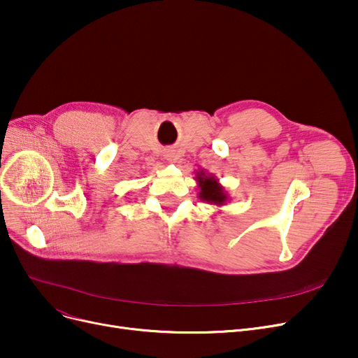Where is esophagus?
Returning a JSON list of instances; mask_svg holds the SVG:
<instances>
[{"label": "esophagus", "mask_w": 358, "mask_h": 358, "mask_svg": "<svg viewBox=\"0 0 358 358\" xmlns=\"http://www.w3.org/2000/svg\"><path fill=\"white\" fill-rule=\"evenodd\" d=\"M164 158L166 159V161H176L177 159V155H176V152L173 149H168V150H165V154H164Z\"/></svg>", "instance_id": "esophagus-1"}]
</instances>
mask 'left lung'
Masks as SVG:
<instances>
[{"label":"left lung","instance_id":"8db88e82","mask_svg":"<svg viewBox=\"0 0 358 358\" xmlns=\"http://www.w3.org/2000/svg\"><path fill=\"white\" fill-rule=\"evenodd\" d=\"M196 181H197V187L200 189L199 192L200 200L208 201L209 204H215V206H223L227 204V201L231 200L228 193L224 192V187L219 182V180L215 176L204 173L203 169H200V171H196Z\"/></svg>","mask_w":358,"mask_h":358}]
</instances>
